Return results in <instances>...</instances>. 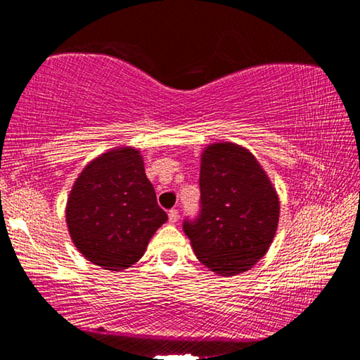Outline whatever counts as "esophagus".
Returning <instances> with one entry per match:
<instances>
[{
  "label": "esophagus",
  "instance_id": "34e87169",
  "mask_svg": "<svg viewBox=\"0 0 360 360\" xmlns=\"http://www.w3.org/2000/svg\"><path fill=\"white\" fill-rule=\"evenodd\" d=\"M178 217H179V212H178V210H169V212H168V219H169V222L174 224L176 221H178Z\"/></svg>",
  "mask_w": 360,
  "mask_h": 360
}]
</instances>
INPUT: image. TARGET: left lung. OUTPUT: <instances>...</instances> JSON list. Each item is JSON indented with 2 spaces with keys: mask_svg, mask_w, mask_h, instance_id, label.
<instances>
[{
  "mask_svg": "<svg viewBox=\"0 0 360 360\" xmlns=\"http://www.w3.org/2000/svg\"><path fill=\"white\" fill-rule=\"evenodd\" d=\"M278 221V193L257 158L238 144H210L200 167V214L182 225L197 259L219 276L246 271L268 251Z\"/></svg>",
  "mask_w": 360,
  "mask_h": 360,
  "instance_id": "1",
  "label": "left lung"
}]
</instances>
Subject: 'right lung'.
<instances>
[{"label": "right lung", "mask_w": 360, "mask_h": 360, "mask_svg": "<svg viewBox=\"0 0 360 360\" xmlns=\"http://www.w3.org/2000/svg\"><path fill=\"white\" fill-rule=\"evenodd\" d=\"M167 221L143 157L133 148L108 150L90 162L66 203V224L77 251L112 271L136 264Z\"/></svg>", "instance_id": "1"}]
</instances>
